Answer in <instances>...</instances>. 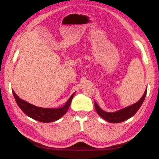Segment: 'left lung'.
<instances>
[{"label": "left lung", "mask_w": 159, "mask_h": 159, "mask_svg": "<svg viewBox=\"0 0 159 159\" xmlns=\"http://www.w3.org/2000/svg\"><path fill=\"white\" fill-rule=\"evenodd\" d=\"M146 95H147V90H146L145 93L143 95L141 98L136 102L134 105H130V106L125 107V108L122 109V110H120L114 113H108L105 112L102 110L98 105L95 102V108H96V112L97 114L101 116L102 118H103L104 120H105L106 121L109 122V123H121V122L125 121L128 119H129L130 117H132V116H134V114H136V112L139 110L140 106L143 104L144 98L146 97Z\"/></svg>", "instance_id": "1"}]
</instances>
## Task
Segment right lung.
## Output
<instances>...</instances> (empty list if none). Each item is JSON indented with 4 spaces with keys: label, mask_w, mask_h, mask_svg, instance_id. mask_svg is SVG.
<instances>
[{
    "label": "right lung",
    "mask_w": 159,
    "mask_h": 159,
    "mask_svg": "<svg viewBox=\"0 0 159 159\" xmlns=\"http://www.w3.org/2000/svg\"><path fill=\"white\" fill-rule=\"evenodd\" d=\"M12 94L15 98L16 103L18 104L21 111L27 116H30L32 119L37 120V121L43 122V123H51V122H54L59 120L66 113L71 104V102H72V98H73L75 93L69 98V99L67 101L64 106L61 107V108H43V107L35 106L32 104H30L27 102L26 101L21 99L13 90H12Z\"/></svg>",
    "instance_id": "1"
}]
</instances>
